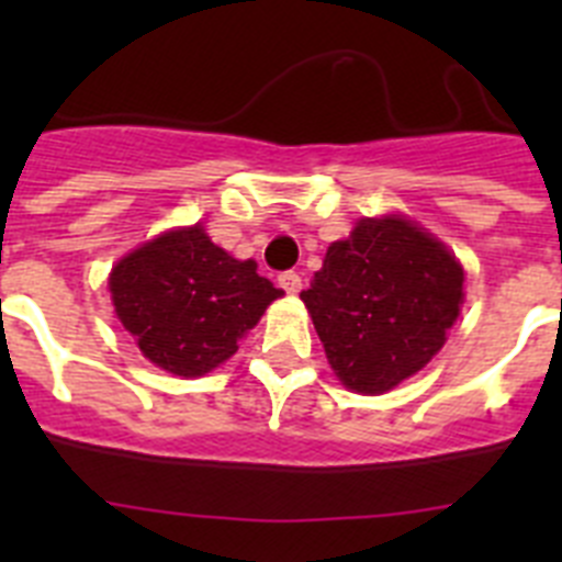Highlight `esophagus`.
I'll return each instance as SVG.
<instances>
[{"mask_svg":"<svg viewBox=\"0 0 562 562\" xmlns=\"http://www.w3.org/2000/svg\"><path fill=\"white\" fill-rule=\"evenodd\" d=\"M278 286H281V290L286 292V295H297V292H301V276H297V272H281V276H278Z\"/></svg>","mask_w":562,"mask_h":562,"instance_id":"obj_1","label":"esophagus"}]
</instances>
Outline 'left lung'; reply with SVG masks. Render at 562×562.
<instances>
[{"instance_id":"left-lung-1","label":"left lung","mask_w":562,"mask_h":562,"mask_svg":"<svg viewBox=\"0 0 562 562\" xmlns=\"http://www.w3.org/2000/svg\"><path fill=\"white\" fill-rule=\"evenodd\" d=\"M337 380L385 394L439 355L464 301L459 258L405 216L360 220L301 292Z\"/></svg>"}]
</instances>
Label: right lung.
<instances>
[{
	"label": "right lung",
	"instance_id": "1",
	"mask_svg": "<svg viewBox=\"0 0 562 562\" xmlns=\"http://www.w3.org/2000/svg\"><path fill=\"white\" fill-rule=\"evenodd\" d=\"M256 267L213 245L202 225L168 231L112 267L114 315L154 366L202 376L284 295Z\"/></svg>",
	"mask_w": 562,
	"mask_h": 562
}]
</instances>
